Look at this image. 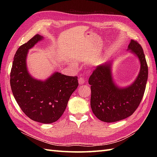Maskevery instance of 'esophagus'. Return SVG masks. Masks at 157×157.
I'll use <instances>...</instances> for the list:
<instances>
[{"label":"esophagus","mask_w":157,"mask_h":157,"mask_svg":"<svg viewBox=\"0 0 157 157\" xmlns=\"http://www.w3.org/2000/svg\"><path fill=\"white\" fill-rule=\"evenodd\" d=\"M78 82H79V84H80V85H82V84H84V82H85L84 79V78H79V79H78Z\"/></svg>","instance_id":"1"}]
</instances>
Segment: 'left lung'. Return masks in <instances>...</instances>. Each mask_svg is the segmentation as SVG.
I'll list each match as a JSON object with an SVG mask.
<instances>
[{"mask_svg":"<svg viewBox=\"0 0 157 157\" xmlns=\"http://www.w3.org/2000/svg\"><path fill=\"white\" fill-rule=\"evenodd\" d=\"M127 50L137 56L140 64L138 75L131 84L121 87L116 84L112 74L113 61L98 65L89 78L92 111L102 121L115 122L131 116L144 96L148 73L144 51L133 40Z\"/></svg>","mask_w":157,"mask_h":157,"instance_id":"1","label":"left lung"}]
</instances>
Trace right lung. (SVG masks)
<instances>
[{"instance_id": "obj_1", "label": "right lung", "mask_w": 157, "mask_h": 157, "mask_svg": "<svg viewBox=\"0 0 157 157\" xmlns=\"http://www.w3.org/2000/svg\"><path fill=\"white\" fill-rule=\"evenodd\" d=\"M44 39L37 34L17 51L11 71L13 94L23 112L33 121L42 123L55 122L63 114L72 93L78 86V77L58 71L45 80L34 78L27 67L29 49Z\"/></svg>"}]
</instances>
